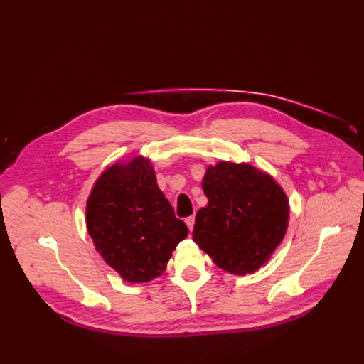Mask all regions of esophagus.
<instances>
[{
  "label": "esophagus",
  "instance_id": "1",
  "mask_svg": "<svg viewBox=\"0 0 364 364\" xmlns=\"http://www.w3.org/2000/svg\"><path fill=\"white\" fill-rule=\"evenodd\" d=\"M185 223H186V226H188L190 230H193V228H194V215L186 217V218H185Z\"/></svg>",
  "mask_w": 364,
  "mask_h": 364
}]
</instances>
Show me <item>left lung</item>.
<instances>
[{
	"label": "left lung",
	"mask_w": 364,
	"mask_h": 364,
	"mask_svg": "<svg viewBox=\"0 0 364 364\" xmlns=\"http://www.w3.org/2000/svg\"><path fill=\"white\" fill-rule=\"evenodd\" d=\"M202 188L208 205L196 215L194 243L225 272H257L287 232V194L270 174L226 161L206 168Z\"/></svg>",
	"instance_id": "1"
}]
</instances>
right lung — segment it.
Returning <instances> with one entry per match:
<instances>
[{
    "mask_svg": "<svg viewBox=\"0 0 364 364\" xmlns=\"http://www.w3.org/2000/svg\"><path fill=\"white\" fill-rule=\"evenodd\" d=\"M86 228L97 252L127 282H149L167 267L188 235L144 156L107 167L86 202Z\"/></svg>",
    "mask_w": 364,
    "mask_h": 364,
    "instance_id": "right-lung-1",
    "label": "right lung"
}]
</instances>
